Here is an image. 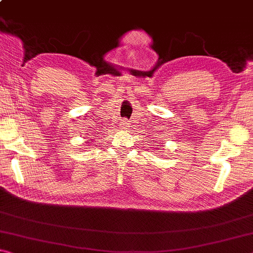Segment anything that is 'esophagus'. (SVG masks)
<instances>
[{
    "label": "esophagus",
    "instance_id": "obj_1",
    "mask_svg": "<svg viewBox=\"0 0 253 253\" xmlns=\"http://www.w3.org/2000/svg\"><path fill=\"white\" fill-rule=\"evenodd\" d=\"M122 125H123V128H126V127H127V125H128L127 121H124V122H123V124H122Z\"/></svg>",
    "mask_w": 253,
    "mask_h": 253
}]
</instances>
